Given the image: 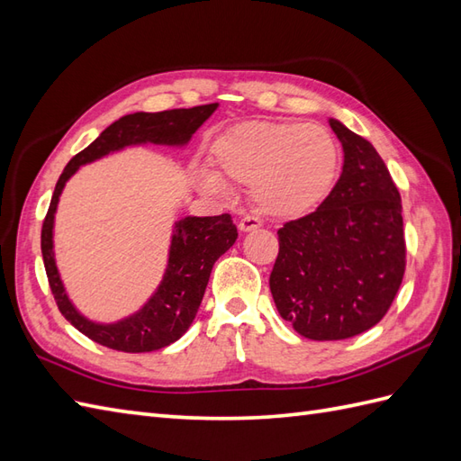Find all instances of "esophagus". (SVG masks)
<instances>
[{
  "label": "esophagus",
  "instance_id": "obj_1",
  "mask_svg": "<svg viewBox=\"0 0 461 461\" xmlns=\"http://www.w3.org/2000/svg\"><path fill=\"white\" fill-rule=\"evenodd\" d=\"M261 218H257V216H243L241 220H240V231H251V230H257V228H261Z\"/></svg>",
  "mask_w": 461,
  "mask_h": 461
}]
</instances>
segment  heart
<instances>
[{"label":"heart","instance_id":"heart-1","mask_svg":"<svg viewBox=\"0 0 461 461\" xmlns=\"http://www.w3.org/2000/svg\"><path fill=\"white\" fill-rule=\"evenodd\" d=\"M223 176L251 182V198L275 218H298L328 198L339 175V147L318 123L245 122L212 145ZM202 186L218 192L221 180L200 175Z\"/></svg>","mask_w":461,"mask_h":461}]
</instances>
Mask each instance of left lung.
<instances>
[{"label":"left lung","instance_id":"obj_1","mask_svg":"<svg viewBox=\"0 0 461 461\" xmlns=\"http://www.w3.org/2000/svg\"><path fill=\"white\" fill-rule=\"evenodd\" d=\"M344 170L312 213L286 221L271 271L279 314L308 339H346L381 322L406 267L401 194L367 139L330 120Z\"/></svg>","mask_w":461,"mask_h":461}]
</instances>
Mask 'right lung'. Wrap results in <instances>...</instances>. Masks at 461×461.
<instances>
[{
	"label": "right lung",
	"mask_w": 461,
	"mask_h": 461,
	"mask_svg": "<svg viewBox=\"0 0 461 461\" xmlns=\"http://www.w3.org/2000/svg\"><path fill=\"white\" fill-rule=\"evenodd\" d=\"M218 104L196 105V108L167 110L157 113L137 112L123 115L88 147L74 155L64 167L52 192L50 206L41 230V251L52 296L60 314L94 339L95 344L117 351L143 353L155 351L176 341L190 328L198 306L204 296L212 267L218 257L226 253L238 240V228L233 226L230 213L208 218H185L176 223V231L170 243L168 267L158 291L137 314L117 324H94L86 320L68 301L52 255V220L59 204V196L67 180L77 173L80 165L108 155L112 151L135 143L185 145L198 127L216 112Z\"/></svg>",
	"instance_id": "1"
}]
</instances>
